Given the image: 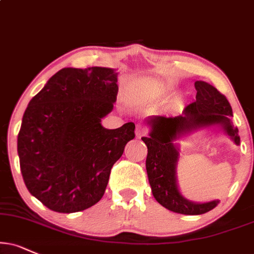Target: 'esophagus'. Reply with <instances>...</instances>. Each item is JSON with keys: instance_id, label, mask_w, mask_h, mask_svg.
I'll use <instances>...</instances> for the list:
<instances>
[{"instance_id": "obj_1", "label": "esophagus", "mask_w": 254, "mask_h": 254, "mask_svg": "<svg viewBox=\"0 0 254 254\" xmlns=\"http://www.w3.org/2000/svg\"><path fill=\"white\" fill-rule=\"evenodd\" d=\"M148 133V128H147L145 125H137L136 129H135V135L136 137H142L147 135Z\"/></svg>"}]
</instances>
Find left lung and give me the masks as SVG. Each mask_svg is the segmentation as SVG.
<instances>
[{"instance_id":"left-lung-1","label":"left lung","mask_w":254,"mask_h":254,"mask_svg":"<svg viewBox=\"0 0 254 254\" xmlns=\"http://www.w3.org/2000/svg\"><path fill=\"white\" fill-rule=\"evenodd\" d=\"M195 101L186 106L183 114L178 117H152L147 122L151 126L148 137H141L146 143V170L149 185L156 201L174 213L198 215L213 209L219 200L195 203L181 195L177 185V168L179 152L173 141L184 134L201 127L221 125L225 132L240 143L238 128L232 125V107L224 94L212 84L195 81Z\"/></svg>"}]
</instances>
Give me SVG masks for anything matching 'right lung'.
I'll list each match as a JSON object with an SVG mask.
<instances>
[{"instance_id":"1","label":"right lung","mask_w":254,"mask_h":254,"mask_svg":"<svg viewBox=\"0 0 254 254\" xmlns=\"http://www.w3.org/2000/svg\"><path fill=\"white\" fill-rule=\"evenodd\" d=\"M112 68H64L30 100L17 136L21 173L46 207L74 213L103 196L113 165L135 137L127 122L106 129L101 119L117 101Z\"/></svg>"}]
</instances>
